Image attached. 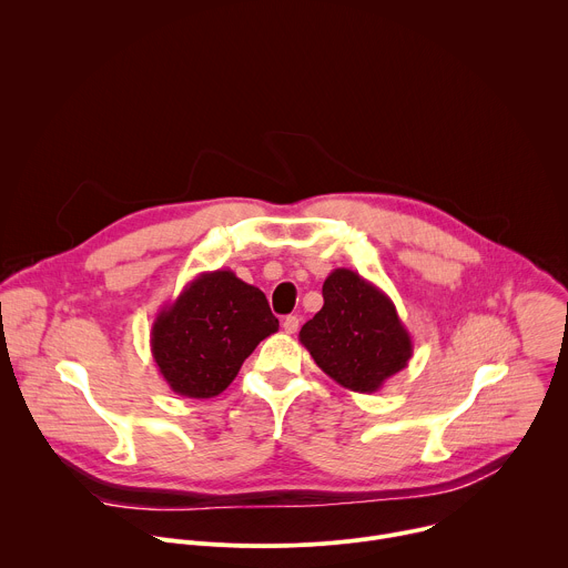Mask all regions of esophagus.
Masks as SVG:
<instances>
[{"instance_id": "esophagus-1", "label": "esophagus", "mask_w": 568, "mask_h": 568, "mask_svg": "<svg viewBox=\"0 0 568 568\" xmlns=\"http://www.w3.org/2000/svg\"><path fill=\"white\" fill-rule=\"evenodd\" d=\"M298 323H301V318H298L296 314H290V316L283 318V331H285L287 335H294V333L298 331Z\"/></svg>"}]
</instances>
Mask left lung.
Returning a JSON list of instances; mask_svg holds the SVG:
<instances>
[{"label": "left lung", "mask_w": 568, "mask_h": 568, "mask_svg": "<svg viewBox=\"0 0 568 568\" xmlns=\"http://www.w3.org/2000/svg\"><path fill=\"white\" fill-rule=\"evenodd\" d=\"M298 342L323 373L355 393L379 390L414 355L393 301L346 267L323 281V307L301 328Z\"/></svg>", "instance_id": "1"}]
</instances>
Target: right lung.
Masks as SVG:
<instances>
[{"instance_id":"1","label":"right lung","mask_w":568,"mask_h":568,"mask_svg":"<svg viewBox=\"0 0 568 568\" xmlns=\"http://www.w3.org/2000/svg\"><path fill=\"white\" fill-rule=\"evenodd\" d=\"M278 331L265 294L231 270L197 274L159 310L150 351L173 393L195 399L220 395L254 348Z\"/></svg>"}]
</instances>
